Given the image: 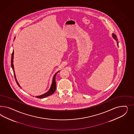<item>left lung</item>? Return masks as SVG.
<instances>
[{
    "label": "left lung",
    "mask_w": 134,
    "mask_h": 134,
    "mask_svg": "<svg viewBox=\"0 0 134 134\" xmlns=\"http://www.w3.org/2000/svg\"><path fill=\"white\" fill-rule=\"evenodd\" d=\"M113 37H114V39L116 41H117V43H118V38H117V37H116V36L115 35V34H113Z\"/></svg>",
    "instance_id": "left-lung-1"
}]
</instances>
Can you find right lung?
<instances>
[{
	"instance_id": "right-lung-1",
	"label": "right lung",
	"mask_w": 134,
	"mask_h": 134,
	"mask_svg": "<svg viewBox=\"0 0 134 134\" xmlns=\"http://www.w3.org/2000/svg\"><path fill=\"white\" fill-rule=\"evenodd\" d=\"M14 51L13 52L12 54V57H11V67H12V68L13 69V71H14V77H15V80H16V83H17V85H19V86H20H20L19 85V83H18V82L17 81V80H16V75H15V71H14V65H13V58H14ZM59 72V71L58 72H57V73H55V74L54 75V76H53V82H52V85H51V88H50V89L49 90V91L47 92H46V93L44 94H43V95H41L40 96H36V97L37 98H39V99H41V98H44L47 97H48V96H50V95H52L53 94V93L55 92V89H56V81H55V76H56V75H57V74Z\"/></svg>"
}]
</instances>
